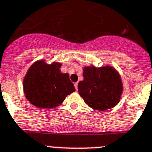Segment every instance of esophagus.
<instances>
[{"label": "esophagus", "mask_w": 152, "mask_h": 152, "mask_svg": "<svg viewBox=\"0 0 152 152\" xmlns=\"http://www.w3.org/2000/svg\"><path fill=\"white\" fill-rule=\"evenodd\" d=\"M77 85H78V83L77 82H76V83H75V89H76V90H77Z\"/></svg>", "instance_id": "1"}]
</instances>
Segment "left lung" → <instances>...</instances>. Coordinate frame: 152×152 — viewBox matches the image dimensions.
Masks as SVG:
<instances>
[{"label": "left lung", "instance_id": "8db88e82", "mask_svg": "<svg viewBox=\"0 0 152 152\" xmlns=\"http://www.w3.org/2000/svg\"><path fill=\"white\" fill-rule=\"evenodd\" d=\"M84 80L79 81L78 93L94 110L105 111L116 106L123 93L121 78L115 67L93 65L83 68Z\"/></svg>", "mask_w": 152, "mask_h": 152}]
</instances>
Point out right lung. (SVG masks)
<instances>
[{
    "mask_svg": "<svg viewBox=\"0 0 152 152\" xmlns=\"http://www.w3.org/2000/svg\"><path fill=\"white\" fill-rule=\"evenodd\" d=\"M62 64H48L39 60L28 70L23 89L30 103L40 108H53L61 105L68 94L75 91L69 75L61 72Z\"/></svg>",
    "mask_w": 152,
    "mask_h": 152,
    "instance_id": "1",
    "label": "right lung"
}]
</instances>
